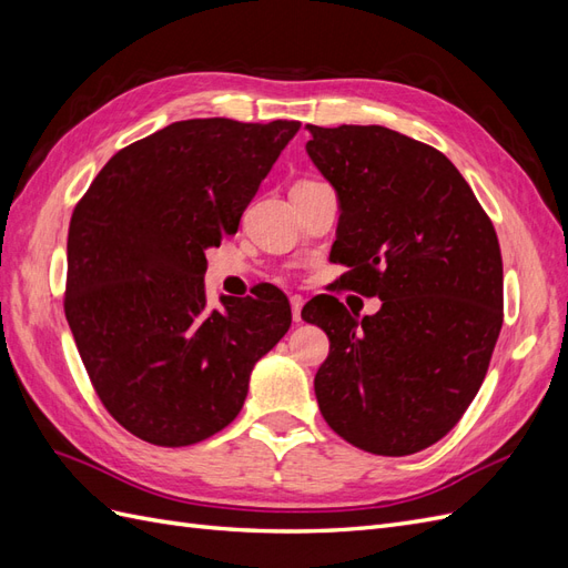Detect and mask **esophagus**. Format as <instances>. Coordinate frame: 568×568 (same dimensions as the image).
Masks as SVG:
<instances>
[{"label":"esophagus","mask_w":568,"mask_h":568,"mask_svg":"<svg viewBox=\"0 0 568 568\" xmlns=\"http://www.w3.org/2000/svg\"><path fill=\"white\" fill-rule=\"evenodd\" d=\"M303 311V296H291V313H294V322H301Z\"/></svg>","instance_id":"1"}]
</instances>
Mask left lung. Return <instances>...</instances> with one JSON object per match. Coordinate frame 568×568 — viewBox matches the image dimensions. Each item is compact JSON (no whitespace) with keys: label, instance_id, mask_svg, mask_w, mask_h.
I'll return each instance as SVG.
<instances>
[{"label":"left lung","instance_id":"obj_1","mask_svg":"<svg viewBox=\"0 0 568 568\" xmlns=\"http://www.w3.org/2000/svg\"><path fill=\"white\" fill-rule=\"evenodd\" d=\"M307 156L341 205L338 284L379 296L359 320L334 296L301 317L329 336L315 374L324 422L355 448L403 457L440 440L486 379L503 329L490 217L443 153L382 125H307Z\"/></svg>","mask_w":568,"mask_h":568}]
</instances>
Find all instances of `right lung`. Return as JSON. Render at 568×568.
Listing matches in <instances>:
<instances>
[{
  "label": "right lung",
  "mask_w": 568,
  "mask_h": 568,
  "mask_svg": "<svg viewBox=\"0 0 568 568\" xmlns=\"http://www.w3.org/2000/svg\"><path fill=\"white\" fill-rule=\"evenodd\" d=\"M298 128L180 120L120 149L78 201L63 311L101 405L132 436L182 448L222 432L288 332L277 286L209 313L203 274Z\"/></svg>",
  "instance_id": "right-lung-1"
}]
</instances>
